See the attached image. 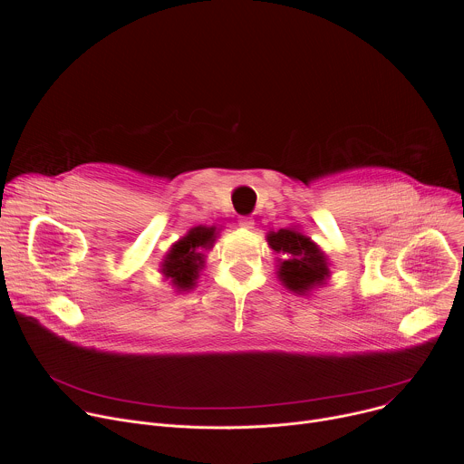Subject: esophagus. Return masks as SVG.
Returning a JSON list of instances; mask_svg holds the SVG:
<instances>
[{"label":"esophagus","instance_id":"1","mask_svg":"<svg viewBox=\"0 0 464 464\" xmlns=\"http://www.w3.org/2000/svg\"><path fill=\"white\" fill-rule=\"evenodd\" d=\"M238 224H240V227H244V229H253V226H255V222H253L249 217H240Z\"/></svg>","mask_w":464,"mask_h":464}]
</instances>
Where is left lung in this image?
<instances>
[{"label": "left lung", "mask_w": 464, "mask_h": 464, "mask_svg": "<svg viewBox=\"0 0 464 464\" xmlns=\"http://www.w3.org/2000/svg\"><path fill=\"white\" fill-rule=\"evenodd\" d=\"M268 244L279 253V279L283 285L303 295L328 277L324 253L304 235L294 229L270 231Z\"/></svg>", "instance_id": "obj_1"}]
</instances>
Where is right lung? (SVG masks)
<instances>
[{
    "label": "right lung",
    "mask_w": 464,
    "mask_h": 464,
    "mask_svg": "<svg viewBox=\"0 0 464 464\" xmlns=\"http://www.w3.org/2000/svg\"><path fill=\"white\" fill-rule=\"evenodd\" d=\"M215 237H217V227H206V226L192 227L167 253L161 272L167 279H170V283L179 292L194 288L196 285L194 281L198 279V274H200L206 262L204 251L213 247Z\"/></svg>",
    "instance_id": "right-lung-1"
}]
</instances>
